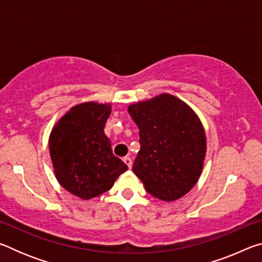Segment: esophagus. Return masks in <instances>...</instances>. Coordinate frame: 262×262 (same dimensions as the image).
Here are the masks:
<instances>
[{
	"mask_svg": "<svg viewBox=\"0 0 262 262\" xmlns=\"http://www.w3.org/2000/svg\"><path fill=\"white\" fill-rule=\"evenodd\" d=\"M123 162H125V163L127 164L128 167L132 168V166H133V161H132L130 157H125V158H123Z\"/></svg>",
	"mask_w": 262,
	"mask_h": 262,
	"instance_id": "obj_1",
	"label": "esophagus"
}]
</instances>
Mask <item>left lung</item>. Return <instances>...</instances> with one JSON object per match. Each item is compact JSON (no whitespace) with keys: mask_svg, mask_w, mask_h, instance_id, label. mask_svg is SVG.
I'll use <instances>...</instances> for the list:
<instances>
[{"mask_svg":"<svg viewBox=\"0 0 262 262\" xmlns=\"http://www.w3.org/2000/svg\"><path fill=\"white\" fill-rule=\"evenodd\" d=\"M128 113L140 130L133 171L152 196L178 200L198 183L205 162L206 133L198 114L168 94L132 104Z\"/></svg>","mask_w":262,"mask_h":262,"instance_id":"1","label":"left lung"}]
</instances>
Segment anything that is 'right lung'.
Wrapping results in <instances>:
<instances>
[{
    "label": "right lung",
    "instance_id": "right-lung-1",
    "mask_svg": "<svg viewBox=\"0 0 262 262\" xmlns=\"http://www.w3.org/2000/svg\"><path fill=\"white\" fill-rule=\"evenodd\" d=\"M112 105L85 101L73 106L60 118L50 135V154L59 184L83 200L112 188L128 170L115 157L105 135Z\"/></svg>",
    "mask_w": 262,
    "mask_h": 262
}]
</instances>
